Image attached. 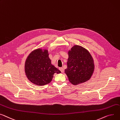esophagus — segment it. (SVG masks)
<instances>
[{
	"instance_id": "1",
	"label": "esophagus",
	"mask_w": 120,
	"mask_h": 120,
	"mask_svg": "<svg viewBox=\"0 0 120 120\" xmlns=\"http://www.w3.org/2000/svg\"><path fill=\"white\" fill-rule=\"evenodd\" d=\"M59 70L61 71V72L62 73H63L64 72V69L63 68H59Z\"/></svg>"
}]
</instances>
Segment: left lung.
<instances>
[{"label":"left lung","instance_id":"1","mask_svg":"<svg viewBox=\"0 0 120 120\" xmlns=\"http://www.w3.org/2000/svg\"><path fill=\"white\" fill-rule=\"evenodd\" d=\"M67 68L65 72L69 82L74 85L88 81L94 70L91 55L82 46L74 45L68 52Z\"/></svg>","mask_w":120,"mask_h":120}]
</instances>
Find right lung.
Here are the masks:
<instances>
[{
    "label": "right lung",
    "mask_w": 120,
    "mask_h": 120,
    "mask_svg": "<svg viewBox=\"0 0 120 120\" xmlns=\"http://www.w3.org/2000/svg\"><path fill=\"white\" fill-rule=\"evenodd\" d=\"M25 68L29 80L39 86L49 83L55 73H61L58 69L52 65L48 50L41 49H36L29 54Z\"/></svg>",
    "instance_id": "add662e5"
}]
</instances>
